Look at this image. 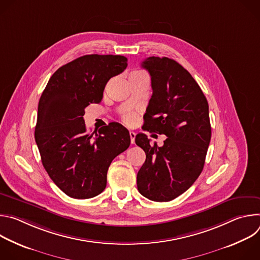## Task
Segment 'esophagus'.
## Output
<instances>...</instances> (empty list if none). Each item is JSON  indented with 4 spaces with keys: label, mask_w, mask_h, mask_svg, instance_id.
<instances>
[{
    "label": "esophagus",
    "mask_w": 260,
    "mask_h": 260,
    "mask_svg": "<svg viewBox=\"0 0 260 260\" xmlns=\"http://www.w3.org/2000/svg\"><path fill=\"white\" fill-rule=\"evenodd\" d=\"M129 137H131V143H132V144H135L136 133H135V132H129Z\"/></svg>",
    "instance_id": "34e87169"
}]
</instances>
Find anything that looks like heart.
<instances>
[{"instance_id": "heart-1", "label": "heart", "mask_w": 260, "mask_h": 260, "mask_svg": "<svg viewBox=\"0 0 260 260\" xmlns=\"http://www.w3.org/2000/svg\"><path fill=\"white\" fill-rule=\"evenodd\" d=\"M135 72H140V71H135ZM136 118H137L136 113L134 112H127L122 115V120L127 125H134V123L136 122Z\"/></svg>"}]
</instances>
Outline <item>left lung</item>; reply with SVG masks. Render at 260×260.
<instances>
[{
	"label": "left lung",
	"instance_id": "left-lung-1",
	"mask_svg": "<svg viewBox=\"0 0 260 260\" xmlns=\"http://www.w3.org/2000/svg\"><path fill=\"white\" fill-rule=\"evenodd\" d=\"M150 74L152 96L144 131L166 135L164 146L150 144L145 134L136 144L146 153L137 175L139 192L154 202H170L186 191L201 175L211 140L208 101L179 62L150 56L142 62Z\"/></svg>",
	"mask_w": 260,
	"mask_h": 260
}]
</instances>
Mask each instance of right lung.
<instances>
[{
  "label": "right lung",
  "mask_w": 260,
  "mask_h": 260,
  "mask_svg": "<svg viewBox=\"0 0 260 260\" xmlns=\"http://www.w3.org/2000/svg\"><path fill=\"white\" fill-rule=\"evenodd\" d=\"M126 67L122 55H83L56 70L42 92L35 140L49 177L73 199L103 192L110 164L129 147L121 124L113 122L93 136L83 119L85 108L100 103L107 82Z\"/></svg>",
  "instance_id": "1"
}]
</instances>
